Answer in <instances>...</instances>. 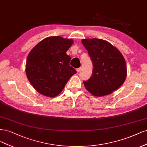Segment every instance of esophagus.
Instances as JSON below:
<instances>
[{
    "mask_svg": "<svg viewBox=\"0 0 147 147\" xmlns=\"http://www.w3.org/2000/svg\"><path fill=\"white\" fill-rule=\"evenodd\" d=\"M80 69H81L80 68H77V69H76V71H77V73H79V72L80 71Z\"/></svg>",
    "mask_w": 147,
    "mask_h": 147,
    "instance_id": "esophagus-1",
    "label": "esophagus"
}]
</instances>
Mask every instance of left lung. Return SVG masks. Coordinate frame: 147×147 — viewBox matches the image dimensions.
Listing matches in <instances>:
<instances>
[{"label": "left lung", "instance_id": "8db88e82", "mask_svg": "<svg viewBox=\"0 0 147 147\" xmlns=\"http://www.w3.org/2000/svg\"><path fill=\"white\" fill-rule=\"evenodd\" d=\"M82 42L93 63L91 78L84 81L85 87L95 96L109 94L124 83L127 75L126 61L120 52L101 39H82Z\"/></svg>", "mask_w": 147, "mask_h": 147}]
</instances>
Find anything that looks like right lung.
<instances>
[{"mask_svg":"<svg viewBox=\"0 0 147 147\" xmlns=\"http://www.w3.org/2000/svg\"><path fill=\"white\" fill-rule=\"evenodd\" d=\"M73 44L71 39L59 36L46 38L27 56L26 73L32 86L41 94L53 98L63 90L76 71L69 65L67 51Z\"/></svg>","mask_w":147,"mask_h":147,"instance_id":"1","label":"right lung"}]
</instances>
